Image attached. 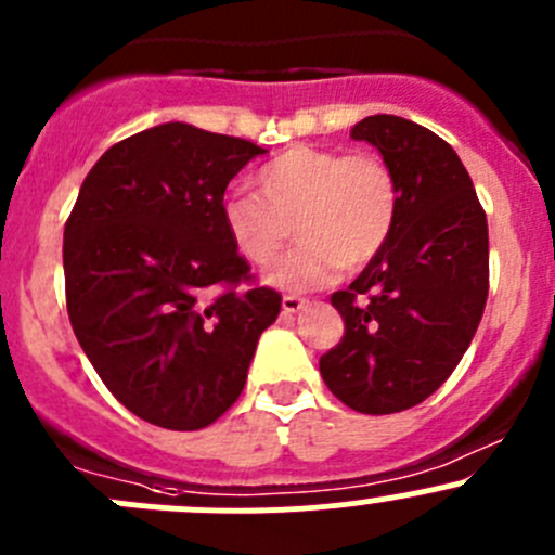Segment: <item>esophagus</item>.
<instances>
[{
    "label": "esophagus",
    "instance_id": "obj_1",
    "mask_svg": "<svg viewBox=\"0 0 555 555\" xmlns=\"http://www.w3.org/2000/svg\"><path fill=\"white\" fill-rule=\"evenodd\" d=\"M309 304H311L309 298H298V295H284V298H282V311L287 313V317H293V313L304 311Z\"/></svg>",
    "mask_w": 555,
    "mask_h": 555
}]
</instances>
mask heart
Instances as JSON below:
<instances>
[{
	"mask_svg": "<svg viewBox=\"0 0 555 555\" xmlns=\"http://www.w3.org/2000/svg\"><path fill=\"white\" fill-rule=\"evenodd\" d=\"M255 184L257 193L222 198V225L251 266L276 260L298 225L304 246L266 273L289 293L324 287L344 266H367L389 242L400 206L395 173L373 153L295 144L260 166Z\"/></svg>",
	"mask_w": 555,
	"mask_h": 555,
	"instance_id": "b5f03b06",
	"label": "heart"
}]
</instances>
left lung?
I'll return each mask as SVG.
<instances>
[{
	"label": "left lung",
	"instance_id": "8db88e82",
	"mask_svg": "<svg viewBox=\"0 0 555 555\" xmlns=\"http://www.w3.org/2000/svg\"><path fill=\"white\" fill-rule=\"evenodd\" d=\"M395 173L389 242L330 304L344 338L319 360L327 389L357 413L408 411L451 376L489 295V225L449 142L418 122L373 115L351 128Z\"/></svg>",
	"mask_w": 555,
	"mask_h": 555
}]
</instances>
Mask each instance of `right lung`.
I'll return each mask as SVG.
<instances>
[{"mask_svg":"<svg viewBox=\"0 0 555 555\" xmlns=\"http://www.w3.org/2000/svg\"><path fill=\"white\" fill-rule=\"evenodd\" d=\"M268 150L188 122L112 144L64 228L66 311L106 389L164 429H204L242 395L282 295L222 225L225 188Z\"/></svg>","mask_w":555,"mask_h":555,"instance_id":"obj_1","label":"right lung"}]
</instances>
